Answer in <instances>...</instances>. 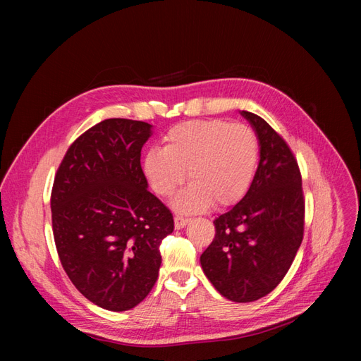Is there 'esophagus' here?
Returning a JSON list of instances; mask_svg holds the SVG:
<instances>
[{
	"label": "esophagus",
	"instance_id": "esophagus-1",
	"mask_svg": "<svg viewBox=\"0 0 361 361\" xmlns=\"http://www.w3.org/2000/svg\"><path fill=\"white\" fill-rule=\"evenodd\" d=\"M188 223H190V218L187 216H182V215L174 216V227L176 228H183Z\"/></svg>",
	"mask_w": 361,
	"mask_h": 361
}]
</instances>
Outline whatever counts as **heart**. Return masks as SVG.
<instances>
[{"label":"heart","instance_id":"1","mask_svg":"<svg viewBox=\"0 0 361 361\" xmlns=\"http://www.w3.org/2000/svg\"><path fill=\"white\" fill-rule=\"evenodd\" d=\"M260 155L256 130L224 118L190 120L164 135V147L152 149L145 171L157 194L170 197L185 180L191 183L174 202L180 211L231 206L253 182Z\"/></svg>","mask_w":361,"mask_h":361}]
</instances>
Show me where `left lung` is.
Returning a JSON list of instances; mask_svg holds the SVG:
<instances>
[{"label": "left lung", "instance_id": "1", "mask_svg": "<svg viewBox=\"0 0 361 361\" xmlns=\"http://www.w3.org/2000/svg\"><path fill=\"white\" fill-rule=\"evenodd\" d=\"M260 143L255 179L243 200L214 220L215 238L200 256L206 277L223 297L251 302L285 279L304 235L301 171L289 145L250 111Z\"/></svg>", "mask_w": 361, "mask_h": 361}]
</instances>
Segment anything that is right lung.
<instances>
[{"label":"right lung","mask_w":361,"mask_h":361,"mask_svg":"<svg viewBox=\"0 0 361 361\" xmlns=\"http://www.w3.org/2000/svg\"><path fill=\"white\" fill-rule=\"evenodd\" d=\"M150 125L106 118L69 146L51 191L52 233L63 269L102 309L135 307L154 288L173 214L147 191L141 147Z\"/></svg>","instance_id":"1"}]
</instances>
